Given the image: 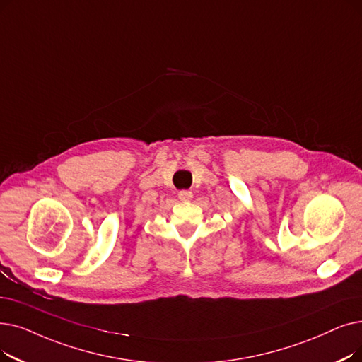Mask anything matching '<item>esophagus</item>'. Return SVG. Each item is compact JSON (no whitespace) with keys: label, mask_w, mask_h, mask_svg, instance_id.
<instances>
[{"label":"esophagus","mask_w":362,"mask_h":362,"mask_svg":"<svg viewBox=\"0 0 362 362\" xmlns=\"http://www.w3.org/2000/svg\"><path fill=\"white\" fill-rule=\"evenodd\" d=\"M194 197V194L191 191H180L179 192V199L180 201H191Z\"/></svg>","instance_id":"obj_1"}]
</instances>
